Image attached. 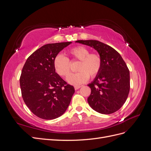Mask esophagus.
Wrapping results in <instances>:
<instances>
[{
	"label": "esophagus",
	"mask_w": 151,
	"mask_h": 151,
	"mask_svg": "<svg viewBox=\"0 0 151 151\" xmlns=\"http://www.w3.org/2000/svg\"><path fill=\"white\" fill-rule=\"evenodd\" d=\"M81 86H76L75 87H74V89H76V90H77L78 89H79L80 88H81Z\"/></svg>",
	"instance_id": "esophagus-1"
}]
</instances>
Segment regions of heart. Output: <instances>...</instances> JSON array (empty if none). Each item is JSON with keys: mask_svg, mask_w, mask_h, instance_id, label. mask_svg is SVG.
<instances>
[{"mask_svg": "<svg viewBox=\"0 0 151 151\" xmlns=\"http://www.w3.org/2000/svg\"><path fill=\"white\" fill-rule=\"evenodd\" d=\"M68 55L72 58L80 61L77 70L79 72L68 76L67 81L68 83L79 86L85 83L88 80L89 76L91 77L96 76L101 70L102 59L96 53H90L89 50L83 46H77L68 51ZM53 66L57 74L62 77L69 75L70 63L68 58L62 55H57L54 58Z\"/></svg>", "mask_w": 151, "mask_h": 151, "instance_id": "heart-1", "label": "heart"}]
</instances>
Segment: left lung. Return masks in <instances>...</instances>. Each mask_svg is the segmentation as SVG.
<instances>
[{
  "instance_id": "1",
  "label": "left lung",
  "mask_w": 151,
  "mask_h": 151,
  "mask_svg": "<svg viewBox=\"0 0 151 151\" xmlns=\"http://www.w3.org/2000/svg\"><path fill=\"white\" fill-rule=\"evenodd\" d=\"M96 50L102 66L94 81L88 86L91 89L88 98L89 106L99 113L118 111L126 101L130 91V72L120 53L98 40H77Z\"/></svg>"
}]
</instances>
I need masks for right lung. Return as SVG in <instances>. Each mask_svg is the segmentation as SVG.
<instances>
[{"label": "right lung", "mask_w": 151, "mask_h": 151, "mask_svg": "<svg viewBox=\"0 0 151 151\" xmlns=\"http://www.w3.org/2000/svg\"><path fill=\"white\" fill-rule=\"evenodd\" d=\"M72 42L45 45L32 53L22 69L20 87L26 106L44 120L60 116L69 106L74 88L55 72L54 58Z\"/></svg>", "instance_id": "obj_1"}]
</instances>
